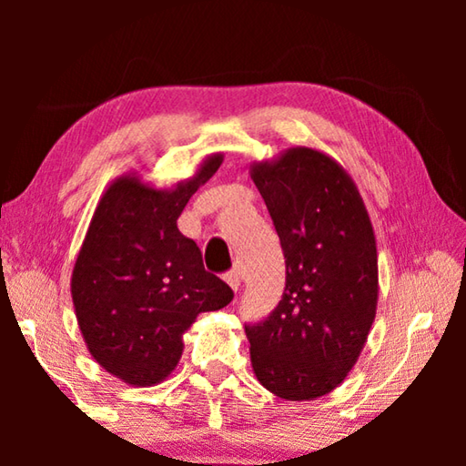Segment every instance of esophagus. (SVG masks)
Segmentation results:
<instances>
[{"instance_id":"1","label":"esophagus","mask_w":466,"mask_h":466,"mask_svg":"<svg viewBox=\"0 0 466 466\" xmlns=\"http://www.w3.org/2000/svg\"><path fill=\"white\" fill-rule=\"evenodd\" d=\"M224 279H226V283L228 286H230L234 291H238V288H240V271L238 269H232V271H228L226 275H224Z\"/></svg>"}]
</instances>
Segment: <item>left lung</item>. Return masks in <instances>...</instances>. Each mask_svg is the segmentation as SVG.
I'll use <instances>...</instances> for the list:
<instances>
[{"instance_id":"obj_1","label":"left lung","mask_w":466,"mask_h":466,"mask_svg":"<svg viewBox=\"0 0 466 466\" xmlns=\"http://www.w3.org/2000/svg\"><path fill=\"white\" fill-rule=\"evenodd\" d=\"M286 257L278 309L247 327L257 380L275 397L314 400L356 366L378 306L372 219L353 178L320 149L252 162Z\"/></svg>"}]
</instances>
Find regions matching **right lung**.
Wrapping results in <instances>:
<instances>
[{"instance_id": "add662e5", "label": "right lung", "mask_w": 466, "mask_h": 466, "mask_svg": "<svg viewBox=\"0 0 466 466\" xmlns=\"http://www.w3.org/2000/svg\"><path fill=\"white\" fill-rule=\"evenodd\" d=\"M224 154H209L195 175L156 188L137 172L106 187L72 273L76 319L90 356L129 386H156L183 356V335L201 312L219 310L234 291L203 267L177 219Z\"/></svg>"}]
</instances>
